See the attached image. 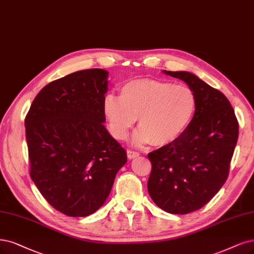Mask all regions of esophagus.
I'll return each mask as SVG.
<instances>
[{
    "instance_id": "34e87169",
    "label": "esophagus",
    "mask_w": 254,
    "mask_h": 254,
    "mask_svg": "<svg viewBox=\"0 0 254 254\" xmlns=\"http://www.w3.org/2000/svg\"><path fill=\"white\" fill-rule=\"evenodd\" d=\"M127 157H128V159H135L136 157H138V156H139V153L134 152V151H130V149H128V151H127Z\"/></svg>"
}]
</instances>
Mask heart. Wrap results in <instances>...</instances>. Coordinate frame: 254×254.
I'll use <instances>...</instances> for the list:
<instances>
[{
    "instance_id": "obj_1",
    "label": "heart",
    "mask_w": 254,
    "mask_h": 254,
    "mask_svg": "<svg viewBox=\"0 0 254 254\" xmlns=\"http://www.w3.org/2000/svg\"><path fill=\"white\" fill-rule=\"evenodd\" d=\"M195 106L193 91L184 84L139 78L122 84L119 97L108 94L103 98L102 109L110 133L115 139H125L138 117L140 129L134 135L133 143L151 142L163 146L184 133Z\"/></svg>"
}]
</instances>
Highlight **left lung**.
Returning a JSON list of instances; mask_svg holds the SVG:
<instances>
[{
  "label": "left lung",
  "instance_id": "1",
  "mask_svg": "<svg viewBox=\"0 0 254 254\" xmlns=\"http://www.w3.org/2000/svg\"><path fill=\"white\" fill-rule=\"evenodd\" d=\"M187 83L196 106L184 133L149 153L152 173L147 190L166 212L186 214L200 209L222 189L239 137V124L229 100L187 71H162Z\"/></svg>",
  "mask_w": 254,
  "mask_h": 254
}]
</instances>
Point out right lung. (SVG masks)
<instances>
[{
    "mask_svg": "<svg viewBox=\"0 0 254 254\" xmlns=\"http://www.w3.org/2000/svg\"><path fill=\"white\" fill-rule=\"evenodd\" d=\"M109 72L71 73L44 87L25 119L30 176L44 198L69 217H87L109 196L127 163L103 124Z\"/></svg>",
    "mask_w": 254,
    "mask_h": 254,
    "instance_id": "obj_1",
    "label": "right lung"
}]
</instances>
